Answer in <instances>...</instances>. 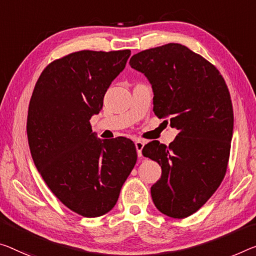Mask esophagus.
Segmentation results:
<instances>
[{
    "label": "esophagus",
    "mask_w": 256,
    "mask_h": 256,
    "mask_svg": "<svg viewBox=\"0 0 256 256\" xmlns=\"http://www.w3.org/2000/svg\"><path fill=\"white\" fill-rule=\"evenodd\" d=\"M144 144H145L144 142L140 140H135V146H136L137 154H138V156H142V150H143Z\"/></svg>",
    "instance_id": "esophagus-1"
}]
</instances>
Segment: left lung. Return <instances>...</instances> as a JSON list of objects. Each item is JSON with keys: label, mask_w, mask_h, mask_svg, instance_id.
<instances>
[{"label": "left lung", "mask_w": 256, "mask_h": 256, "mask_svg": "<svg viewBox=\"0 0 256 256\" xmlns=\"http://www.w3.org/2000/svg\"><path fill=\"white\" fill-rule=\"evenodd\" d=\"M129 65L151 82L154 114L178 130L168 146L153 140L142 151L162 169L152 200L169 218H188L226 176L234 130L229 89L212 62L178 43L140 51Z\"/></svg>", "instance_id": "8db88e82"}]
</instances>
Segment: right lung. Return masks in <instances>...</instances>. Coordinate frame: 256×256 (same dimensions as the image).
I'll return each instance as SVG.
<instances>
[{"label":"right lung","mask_w":256,"mask_h":256,"mask_svg":"<svg viewBox=\"0 0 256 256\" xmlns=\"http://www.w3.org/2000/svg\"><path fill=\"white\" fill-rule=\"evenodd\" d=\"M129 56L128 49L66 54L42 70L30 102L27 137L35 166L51 192L84 218L114 207L137 161L132 140L102 142L90 124Z\"/></svg>","instance_id":"add662e5"}]
</instances>
